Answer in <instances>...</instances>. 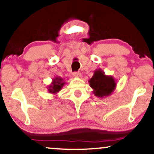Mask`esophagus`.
Segmentation results:
<instances>
[{"mask_svg": "<svg viewBox=\"0 0 154 154\" xmlns=\"http://www.w3.org/2000/svg\"><path fill=\"white\" fill-rule=\"evenodd\" d=\"M73 76L76 77V78H81V73L80 72H74L73 73Z\"/></svg>", "mask_w": 154, "mask_h": 154, "instance_id": "esophagus-1", "label": "esophagus"}]
</instances>
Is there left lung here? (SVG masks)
<instances>
[{
  "instance_id": "obj_1",
  "label": "left lung",
  "mask_w": 154,
  "mask_h": 154,
  "mask_svg": "<svg viewBox=\"0 0 154 154\" xmlns=\"http://www.w3.org/2000/svg\"><path fill=\"white\" fill-rule=\"evenodd\" d=\"M90 86L93 90V93L97 97H106L114 91L116 82L111 75H105L102 69H96L94 75L89 81Z\"/></svg>"
}]
</instances>
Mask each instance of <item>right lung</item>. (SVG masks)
<instances>
[{"label": "right lung", "instance_id": "1", "mask_svg": "<svg viewBox=\"0 0 154 154\" xmlns=\"http://www.w3.org/2000/svg\"><path fill=\"white\" fill-rule=\"evenodd\" d=\"M65 83L64 79L61 77H54L51 84L48 86V90L49 93L51 94H57L58 92H60L61 89L64 85Z\"/></svg>", "mask_w": 154, "mask_h": 154}]
</instances>
